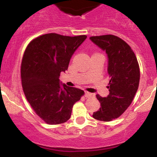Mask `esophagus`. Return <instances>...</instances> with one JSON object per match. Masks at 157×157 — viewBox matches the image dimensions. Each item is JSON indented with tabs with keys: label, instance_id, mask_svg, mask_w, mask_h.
Here are the masks:
<instances>
[{
	"label": "esophagus",
	"instance_id": "34e87169",
	"mask_svg": "<svg viewBox=\"0 0 157 157\" xmlns=\"http://www.w3.org/2000/svg\"><path fill=\"white\" fill-rule=\"evenodd\" d=\"M93 96V94L90 93H89V92H85V97L88 98V97H90V96Z\"/></svg>",
	"mask_w": 157,
	"mask_h": 157
}]
</instances>
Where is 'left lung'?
Listing matches in <instances>:
<instances>
[{"mask_svg":"<svg viewBox=\"0 0 157 157\" xmlns=\"http://www.w3.org/2000/svg\"><path fill=\"white\" fill-rule=\"evenodd\" d=\"M90 40L108 56L109 94L107 97L96 95L101 107L93 112L95 119L110 121L122 115L132 102L138 89L140 68L131 47L113 35L92 36Z\"/></svg>","mask_w":157,"mask_h":157,"instance_id":"left-lung-1","label":"left lung"}]
</instances>
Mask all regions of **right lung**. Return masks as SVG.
<instances>
[{"label":"right lung","instance_id":"right-lung-1","mask_svg":"<svg viewBox=\"0 0 157 157\" xmlns=\"http://www.w3.org/2000/svg\"><path fill=\"white\" fill-rule=\"evenodd\" d=\"M86 36L42 35L28 45L21 63V80L26 99L36 113L49 124L65 122L73 105L84 94L59 80L70 60Z\"/></svg>","mask_w":157,"mask_h":157}]
</instances>
